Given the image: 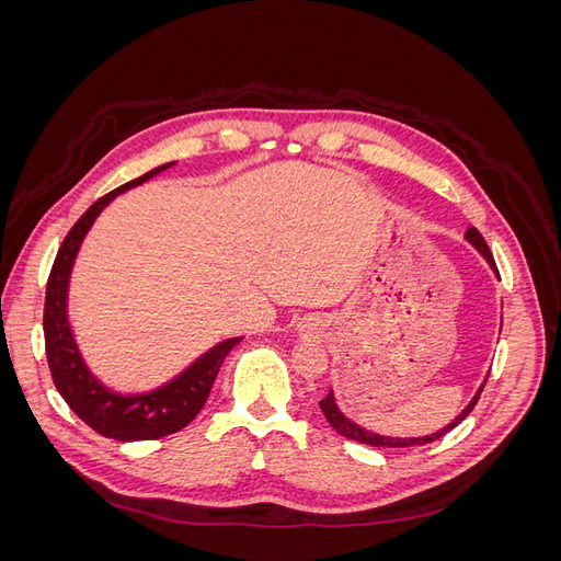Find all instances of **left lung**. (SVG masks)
Wrapping results in <instances>:
<instances>
[{
    "label": "left lung",
    "instance_id": "left-lung-1",
    "mask_svg": "<svg viewBox=\"0 0 561 561\" xmlns=\"http://www.w3.org/2000/svg\"><path fill=\"white\" fill-rule=\"evenodd\" d=\"M463 239L482 254L484 262L489 264V268L494 271L496 278H499V271H496L494 257H491V252H489V248H486V243H484V239H482V233H480L478 229H474V227H468ZM486 377H489V375H486ZM486 377H484V381L480 383L478 393H474L472 400L463 407L461 414H456V419L449 421L447 426H443L439 431H435V433H431V435H421V437H390V435H379V433H375V431H369V428L360 426V423H355L353 419H348V416L342 412V407L336 404L334 390H330L325 400H320V410H322V414H325L330 426H332L339 435H344V437H348V439H355V443L371 445V447H416V445H428V443H433V439H439L445 433H449L451 428H456L458 423H461V421L472 412V407L478 404V400H480V393H482V388H484V383H486Z\"/></svg>",
    "mask_w": 561,
    "mask_h": 561
}]
</instances>
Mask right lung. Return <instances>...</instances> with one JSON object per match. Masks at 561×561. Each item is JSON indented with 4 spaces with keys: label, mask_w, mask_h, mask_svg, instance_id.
Segmentation results:
<instances>
[{
    "label": "right lung",
    "mask_w": 561,
    "mask_h": 561,
    "mask_svg": "<svg viewBox=\"0 0 561 561\" xmlns=\"http://www.w3.org/2000/svg\"><path fill=\"white\" fill-rule=\"evenodd\" d=\"M175 165V161L163 163L154 171L145 173L138 180H130L110 192L79 217V222L67 233L58 257L50 268L46 285V304H44V336H46V358L50 367V377L58 388L62 400L70 404V410L89 426L118 443H133V439H157L184 428L206 404L210 388L219 367H222L229 351L243 342V336H229L201 353L173 379L163 381L157 388L138 390V393H124L100 381L81 355V348L75 339L70 322V278L77 262V254L83 245L98 215L110 203L128 190L145 184L159 173Z\"/></svg>",
    "instance_id": "right-lung-1"
}]
</instances>
